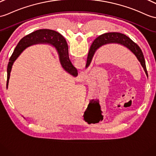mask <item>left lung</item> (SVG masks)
Masks as SVG:
<instances>
[{"label":"left lung","instance_id":"left-lung-1","mask_svg":"<svg viewBox=\"0 0 156 156\" xmlns=\"http://www.w3.org/2000/svg\"><path fill=\"white\" fill-rule=\"evenodd\" d=\"M110 43H118V44H122L128 48L134 55L137 57V60H139L141 65H142L144 70L147 76V72L146 66V61L144 59V56L142 50L139 47V46L132 41L127 36L119 33V32H108L99 36L94 41L90 47L88 58H87V62L86 67H88L90 62H91L92 57L94 54L95 52L98 48H99L100 46L104 44H110Z\"/></svg>","mask_w":156,"mask_h":156}]
</instances>
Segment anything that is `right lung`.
<instances>
[{
    "label": "right lung",
    "mask_w": 156,
    "mask_h": 156,
    "mask_svg": "<svg viewBox=\"0 0 156 156\" xmlns=\"http://www.w3.org/2000/svg\"><path fill=\"white\" fill-rule=\"evenodd\" d=\"M39 42L49 43L55 46L59 54L60 63L64 69L74 76H76L78 75L76 68L72 65L70 60L69 56H68V47L65 38L56 31L48 30V29H41L26 36L16 46L12 56L10 58L8 66H7L6 88L9 85L10 73L14 62L27 46L32 44H37Z\"/></svg>",
    "instance_id": "1"
}]
</instances>
